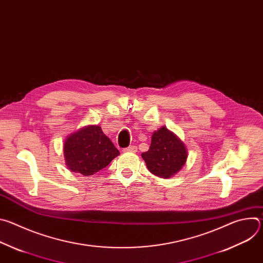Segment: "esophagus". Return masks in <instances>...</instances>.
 Wrapping results in <instances>:
<instances>
[{"label":"esophagus","mask_w":263,"mask_h":263,"mask_svg":"<svg viewBox=\"0 0 263 263\" xmlns=\"http://www.w3.org/2000/svg\"><path fill=\"white\" fill-rule=\"evenodd\" d=\"M124 152H133V153H135V152H137V146L136 145H130V146H128V147H125L124 149H123Z\"/></svg>","instance_id":"34e87169"}]
</instances>
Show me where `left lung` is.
<instances>
[{"label": "left lung", "instance_id": "obj_1", "mask_svg": "<svg viewBox=\"0 0 263 263\" xmlns=\"http://www.w3.org/2000/svg\"><path fill=\"white\" fill-rule=\"evenodd\" d=\"M141 157L149 172L166 179L185 164L187 151L184 142L163 126L153 133L148 151L142 153Z\"/></svg>", "mask_w": 263, "mask_h": 263}]
</instances>
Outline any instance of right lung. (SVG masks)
Masks as SVG:
<instances>
[{"mask_svg":"<svg viewBox=\"0 0 263 263\" xmlns=\"http://www.w3.org/2000/svg\"><path fill=\"white\" fill-rule=\"evenodd\" d=\"M63 154L69 171L91 176L106 167L120 152L100 126H86L66 137Z\"/></svg>","mask_w":263,"mask_h":263,"instance_id":"obj_1","label":"right lung"}]
</instances>
